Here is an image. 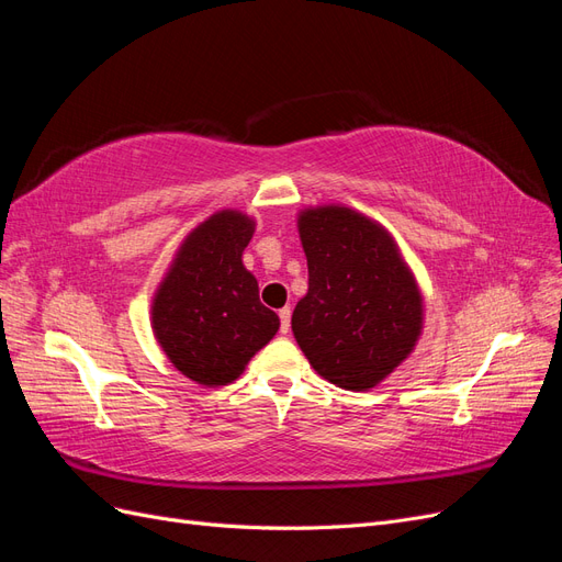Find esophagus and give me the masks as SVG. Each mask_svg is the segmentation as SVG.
I'll return each instance as SVG.
<instances>
[{"instance_id": "1", "label": "esophagus", "mask_w": 562, "mask_h": 562, "mask_svg": "<svg viewBox=\"0 0 562 562\" xmlns=\"http://www.w3.org/2000/svg\"><path fill=\"white\" fill-rule=\"evenodd\" d=\"M279 321H281V333L291 330V307L279 310Z\"/></svg>"}]
</instances>
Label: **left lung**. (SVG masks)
<instances>
[{"mask_svg":"<svg viewBox=\"0 0 562 562\" xmlns=\"http://www.w3.org/2000/svg\"><path fill=\"white\" fill-rule=\"evenodd\" d=\"M310 291L293 312V333L312 368L328 382L375 386L413 351L422 295L391 236L351 209L300 215Z\"/></svg>","mask_w":562,"mask_h":562,"instance_id":"1","label":"left lung"}]
</instances>
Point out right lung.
<instances>
[{
    "label": "right lung",
    "mask_w": 562,
    "mask_h": 562,
    "mask_svg": "<svg viewBox=\"0 0 562 562\" xmlns=\"http://www.w3.org/2000/svg\"><path fill=\"white\" fill-rule=\"evenodd\" d=\"M252 229L236 211L209 217L187 236L151 307L166 356L203 386L234 382L279 330V316L260 302L258 281L241 262Z\"/></svg>",
    "instance_id": "add662e5"
}]
</instances>
